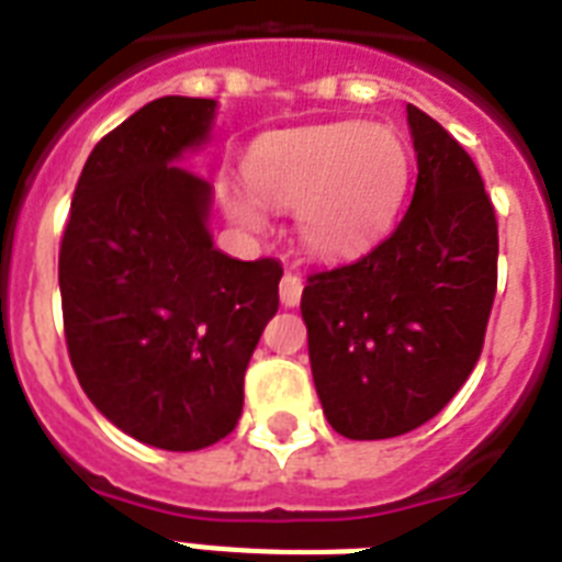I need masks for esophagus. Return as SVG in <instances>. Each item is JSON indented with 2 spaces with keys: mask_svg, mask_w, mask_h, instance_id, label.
I'll return each instance as SVG.
<instances>
[{
  "mask_svg": "<svg viewBox=\"0 0 562 562\" xmlns=\"http://www.w3.org/2000/svg\"><path fill=\"white\" fill-rule=\"evenodd\" d=\"M300 294H303V280H300V273L285 271V277H282L280 282L282 306H297Z\"/></svg>",
  "mask_w": 562,
  "mask_h": 562,
  "instance_id": "1",
  "label": "esophagus"
}]
</instances>
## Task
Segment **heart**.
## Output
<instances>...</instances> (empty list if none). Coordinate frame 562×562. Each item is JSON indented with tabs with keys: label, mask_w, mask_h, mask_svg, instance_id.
Returning <instances> with one entry per match:
<instances>
[{
	"label": "heart",
	"mask_w": 562,
	"mask_h": 562,
	"mask_svg": "<svg viewBox=\"0 0 562 562\" xmlns=\"http://www.w3.org/2000/svg\"><path fill=\"white\" fill-rule=\"evenodd\" d=\"M411 180V157L387 125L338 122L277 134L254 148L247 187L273 210H300L303 245L317 256H352L382 238L400 215ZM227 206L245 227L262 215L247 194L229 192Z\"/></svg>",
	"instance_id": "heart-1"
}]
</instances>
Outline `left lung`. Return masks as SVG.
Listing matches in <instances>:
<instances>
[{
	"mask_svg": "<svg viewBox=\"0 0 562 562\" xmlns=\"http://www.w3.org/2000/svg\"><path fill=\"white\" fill-rule=\"evenodd\" d=\"M417 187L391 236L306 277L300 312L329 426L350 440L428 423L470 379L498 282V221L443 125L408 104Z\"/></svg>",
	"mask_w": 562,
	"mask_h": 562,
	"instance_id": "left-lung-1",
	"label": "left lung"
}]
</instances>
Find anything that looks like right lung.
<instances>
[{
  "mask_svg": "<svg viewBox=\"0 0 562 562\" xmlns=\"http://www.w3.org/2000/svg\"><path fill=\"white\" fill-rule=\"evenodd\" d=\"M215 101L166 95L83 162L57 280L66 350L90 402L125 435L194 452L236 428L245 370L280 308L282 265L212 247L210 183L178 166Z\"/></svg>",
  "mask_w": 562,
  "mask_h": 562,
  "instance_id": "1",
  "label": "right lung"
}]
</instances>
